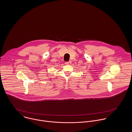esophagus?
<instances>
[{
	"instance_id": "esophagus-1",
	"label": "esophagus",
	"mask_w": 132,
	"mask_h": 132,
	"mask_svg": "<svg viewBox=\"0 0 132 132\" xmlns=\"http://www.w3.org/2000/svg\"><path fill=\"white\" fill-rule=\"evenodd\" d=\"M72 61H71V60H70V61H68V62H65V64H71V62Z\"/></svg>"
}]
</instances>
